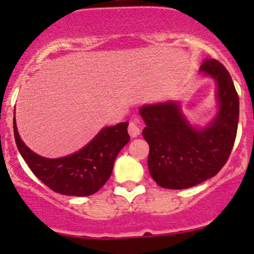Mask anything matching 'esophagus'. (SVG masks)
<instances>
[{
  "instance_id": "1",
  "label": "esophagus",
  "mask_w": 254,
  "mask_h": 254,
  "mask_svg": "<svg viewBox=\"0 0 254 254\" xmlns=\"http://www.w3.org/2000/svg\"><path fill=\"white\" fill-rule=\"evenodd\" d=\"M127 131H129L130 136L135 137L140 134V124L137 120H132L129 123V127H127Z\"/></svg>"
}]
</instances>
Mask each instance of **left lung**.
<instances>
[{
  "instance_id": "left-lung-1",
  "label": "left lung",
  "mask_w": 254,
  "mask_h": 254,
  "mask_svg": "<svg viewBox=\"0 0 254 254\" xmlns=\"http://www.w3.org/2000/svg\"><path fill=\"white\" fill-rule=\"evenodd\" d=\"M200 72L216 82L219 112L210 124L195 127L178 102L140 108L150 146L147 166L153 181L166 189H187L217 175L234 147L240 102L229 71L215 59H205Z\"/></svg>"
}]
</instances>
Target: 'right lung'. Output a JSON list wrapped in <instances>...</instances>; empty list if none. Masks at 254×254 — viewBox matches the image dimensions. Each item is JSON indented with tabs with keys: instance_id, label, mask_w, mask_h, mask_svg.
<instances>
[{
	"instance_id": "right-lung-1",
	"label": "right lung",
	"mask_w": 254,
	"mask_h": 254,
	"mask_svg": "<svg viewBox=\"0 0 254 254\" xmlns=\"http://www.w3.org/2000/svg\"><path fill=\"white\" fill-rule=\"evenodd\" d=\"M129 123L106 127L77 152L47 158L33 152L22 141L13 119L14 139L19 153L32 172L51 190L64 195L87 196L98 191L113 172L119 151L129 142Z\"/></svg>"
}]
</instances>
